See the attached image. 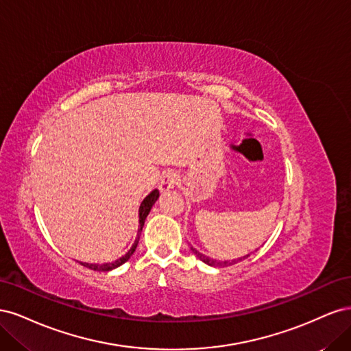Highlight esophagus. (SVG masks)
Instances as JSON below:
<instances>
[{
	"mask_svg": "<svg viewBox=\"0 0 351 351\" xmlns=\"http://www.w3.org/2000/svg\"><path fill=\"white\" fill-rule=\"evenodd\" d=\"M177 182H178V174L173 173V171H168L162 176L161 182H159V190H161V192H168V190L174 189Z\"/></svg>",
	"mask_w": 351,
	"mask_h": 351,
	"instance_id": "1",
	"label": "esophagus"
}]
</instances>
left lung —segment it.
Wrapping results in <instances>:
<instances>
[{"label": "left lung", "mask_w": 351, "mask_h": 351, "mask_svg": "<svg viewBox=\"0 0 351 351\" xmlns=\"http://www.w3.org/2000/svg\"><path fill=\"white\" fill-rule=\"evenodd\" d=\"M192 252L196 254V256L202 261V262H205L206 265H209V267H230V265H234V263H237L239 261H244V259H247L250 254H246V256H241V258H239V259H232V261H224V262H219V261H215V259H210V258H208V256H205L204 253H200V252H197L196 249H193L192 247Z\"/></svg>", "instance_id": "1"}]
</instances>
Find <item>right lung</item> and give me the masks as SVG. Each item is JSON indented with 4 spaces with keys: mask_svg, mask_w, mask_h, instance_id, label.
<instances>
[{
    "mask_svg": "<svg viewBox=\"0 0 351 351\" xmlns=\"http://www.w3.org/2000/svg\"><path fill=\"white\" fill-rule=\"evenodd\" d=\"M158 197H159V192H158V189H155V190H152V192L147 195L145 199H143V202L141 204V208H139V230H137V239L134 240V243H133V246H132V249L127 252L124 256H121L120 259H117V261H114V262H108V263H86V262H80V265H83V267H86V268H89V269H93V271H111V269H115V268H119L120 265H123V263H125L127 261H129L130 258H132V254L134 253V250H136V247H137V243H139V236H141V232H142V228H143V226H145V219H146V217L149 215V212H151V209H152V206H154V204L155 202L158 200Z\"/></svg>",
    "mask_w": 351,
    "mask_h": 351,
    "instance_id": "obj_1",
    "label": "right lung"
}]
</instances>
